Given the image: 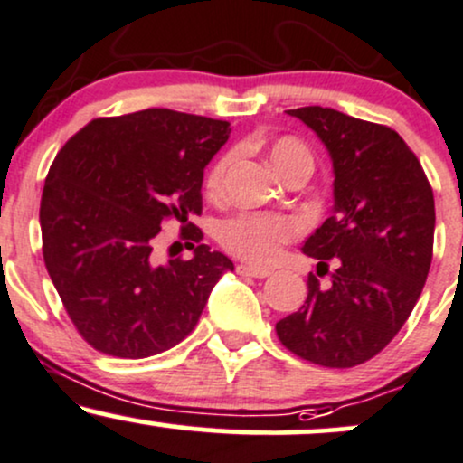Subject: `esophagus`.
<instances>
[{"label": "esophagus", "mask_w": 463, "mask_h": 463, "mask_svg": "<svg viewBox=\"0 0 463 463\" xmlns=\"http://www.w3.org/2000/svg\"><path fill=\"white\" fill-rule=\"evenodd\" d=\"M237 272L241 274V276H250V279H265V276L272 274V272H269V269H265V268H254V265H250V263L237 265Z\"/></svg>", "instance_id": "34e87169"}]
</instances>
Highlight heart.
<instances>
[{
  "label": "heart",
  "instance_id": "1",
  "mask_svg": "<svg viewBox=\"0 0 463 463\" xmlns=\"http://www.w3.org/2000/svg\"><path fill=\"white\" fill-rule=\"evenodd\" d=\"M269 156L280 174L289 169H313V154L305 143L294 137H280L269 146ZM232 163V152H224L215 158L204 178V191L211 198H217L224 191L228 167ZM298 235V222L294 217L279 213H237L222 222L220 243L228 252L246 259V261L268 265L280 254V248Z\"/></svg>",
  "mask_w": 463,
  "mask_h": 463
}]
</instances>
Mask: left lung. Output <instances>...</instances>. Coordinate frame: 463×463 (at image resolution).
<instances>
[{
  "instance_id": "1",
  "label": "left lung",
  "mask_w": 463,
  "mask_h": 463,
  "mask_svg": "<svg viewBox=\"0 0 463 463\" xmlns=\"http://www.w3.org/2000/svg\"><path fill=\"white\" fill-rule=\"evenodd\" d=\"M328 147L335 211L305 241L317 275L305 305L276 322L280 344L324 368H354L383 350L411 316L433 259L435 202L427 174L396 130L322 106L287 110Z\"/></svg>"
}]
</instances>
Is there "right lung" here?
Returning <instances> with one entry per match:
<instances>
[{"instance_id":"1","label":"right lung","mask_w":463,"mask_h":463,"mask_svg":"<svg viewBox=\"0 0 463 463\" xmlns=\"http://www.w3.org/2000/svg\"><path fill=\"white\" fill-rule=\"evenodd\" d=\"M231 132L224 119L146 109L89 121L56 154L41 195L43 259L89 346L121 359L174 348L235 269L189 222L202 213L206 163ZM169 219L194 260L157 263L153 243Z\"/></svg>"}]
</instances>
